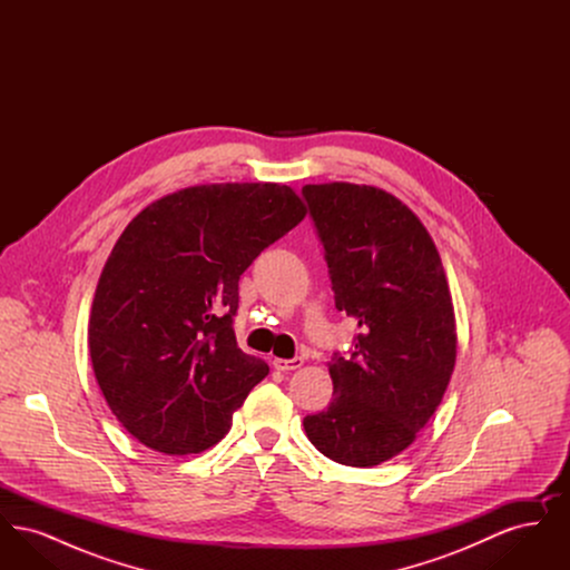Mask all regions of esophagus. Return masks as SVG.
<instances>
[{
  "instance_id": "esophagus-1",
  "label": "esophagus",
  "mask_w": 570,
  "mask_h": 570,
  "mask_svg": "<svg viewBox=\"0 0 570 570\" xmlns=\"http://www.w3.org/2000/svg\"><path fill=\"white\" fill-rule=\"evenodd\" d=\"M303 365V358L295 356V358H273V367L279 372H293Z\"/></svg>"
}]
</instances>
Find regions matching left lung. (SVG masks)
Listing matches in <instances>:
<instances>
[{
    "mask_svg": "<svg viewBox=\"0 0 570 570\" xmlns=\"http://www.w3.org/2000/svg\"><path fill=\"white\" fill-rule=\"evenodd\" d=\"M325 249L335 307L358 333L333 353V402L303 419L328 460L370 468L400 455L428 425L455 367L449 284L421 219L389 191L303 186Z\"/></svg>",
    "mask_w": 570,
    "mask_h": 570,
    "instance_id": "8db88e82",
    "label": "left lung"
}]
</instances>
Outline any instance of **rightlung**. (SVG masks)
Returning <instances> with one entry per match:
<instances>
[{
    "instance_id": "right-lung-1",
    "label": "right lung",
    "mask_w": 570,
    "mask_h": 570,
    "mask_svg": "<svg viewBox=\"0 0 570 570\" xmlns=\"http://www.w3.org/2000/svg\"><path fill=\"white\" fill-rule=\"evenodd\" d=\"M305 217L279 184L168 194L126 226L89 318L94 374L117 421L166 455L200 453L269 374L237 346L239 277Z\"/></svg>"
}]
</instances>
